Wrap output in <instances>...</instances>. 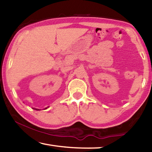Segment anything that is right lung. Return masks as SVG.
<instances>
[{
	"label": "right lung",
	"instance_id": "add662e5",
	"mask_svg": "<svg viewBox=\"0 0 152 152\" xmlns=\"http://www.w3.org/2000/svg\"><path fill=\"white\" fill-rule=\"evenodd\" d=\"M33 109H35V110H39V109H35V108H33ZM47 109V108H45V109Z\"/></svg>",
	"mask_w": 152,
	"mask_h": 152
}]
</instances>
